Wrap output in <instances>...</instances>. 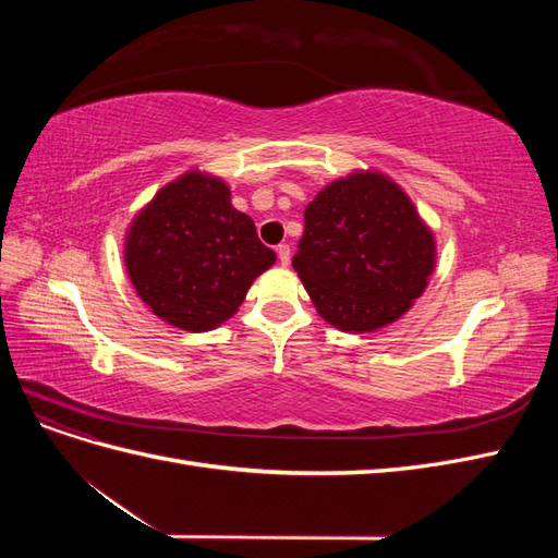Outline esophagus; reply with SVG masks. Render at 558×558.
<instances>
[{"mask_svg": "<svg viewBox=\"0 0 558 558\" xmlns=\"http://www.w3.org/2000/svg\"><path fill=\"white\" fill-rule=\"evenodd\" d=\"M277 256H279V263L286 267L291 263V246L289 244H279L277 246Z\"/></svg>", "mask_w": 558, "mask_h": 558, "instance_id": "esophagus-1", "label": "esophagus"}]
</instances>
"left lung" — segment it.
<instances>
[{
  "mask_svg": "<svg viewBox=\"0 0 558 558\" xmlns=\"http://www.w3.org/2000/svg\"><path fill=\"white\" fill-rule=\"evenodd\" d=\"M298 248L293 267L318 316L353 335L410 312L437 263L433 228L402 185L373 167L316 193Z\"/></svg>",
  "mask_w": 558,
  "mask_h": 558,
  "instance_id": "obj_1",
  "label": "left lung"
}]
</instances>
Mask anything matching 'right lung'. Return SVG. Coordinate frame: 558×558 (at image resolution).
I'll list each match as a JSON object with an SVG mask.
<instances>
[{"label":"right lung","instance_id":"add662e5","mask_svg":"<svg viewBox=\"0 0 558 558\" xmlns=\"http://www.w3.org/2000/svg\"><path fill=\"white\" fill-rule=\"evenodd\" d=\"M123 260L134 291L165 324L214 330L238 314L251 283L277 260L251 216L230 202V185L189 170L134 214Z\"/></svg>","mask_w":558,"mask_h":558}]
</instances>
